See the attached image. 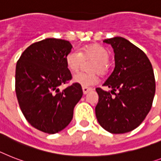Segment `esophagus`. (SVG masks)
I'll return each instance as SVG.
<instances>
[{
  "mask_svg": "<svg viewBox=\"0 0 161 161\" xmlns=\"http://www.w3.org/2000/svg\"><path fill=\"white\" fill-rule=\"evenodd\" d=\"M92 88H90V87H83V94H87V92H90V91H92Z\"/></svg>",
  "mask_w": 161,
  "mask_h": 161,
  "instance_id": "1",
  "label": "esophagus"
}]
</instances>
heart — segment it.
Segmentation results:
<instances>
[{"label": "heart", "mask_w": 161, "mask_h": 161, "mask_svg": "<svg viewBox=\"0 0 161 161\" xmlns=\"http://www.w3.org/2000/svg\"><path fill=\"white\" fill-rule=\"evenodd\" d=\"M109 58L110 54L107 49L98 44H91L82 48L79 52H69L65 56V63L69 71L77 73L82 67L83 62H92L87 67L90 73H79L74 77L75 83L87 87L97 83L98 74L105 76L108 74Z\"/></svg>", "instance_id": "b5f03b06"}]
</instances>
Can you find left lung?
<instances>
[{"instance_id": "8db88e82", "label": "left lung", "mask_w": 161, "mask_h": 161, "mask_svg": "<svg viewBox=\"0 0 161 161\" xmlns=\"http://www.w3.org/2000/svg\"><path fill=\"white\" fill-rule=\"evenodd\" d=\"M115 53V69L103 86L97 87L98 103L95 108L99 124L112 134L134 130L151 110L155 92L152 65L146 53L121 37L104 40Z\"/></svg>"}]
</instances>
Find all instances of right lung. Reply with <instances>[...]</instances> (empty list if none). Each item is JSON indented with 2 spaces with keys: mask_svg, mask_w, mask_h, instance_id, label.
Masks as SVG:
<instances>
[{
  "mask_svg": "<svg viewBox=\"0 0 161 161\" xmlns=\"http://www.w3.org/2000/svg\"><path fill=\"white\" fill-rule=\"evenodd\" d=\"M71 49L67 40L49 38L31 44L17 61L15 92L19 108L29 123L44 133L64 129L83 96L77 83L62 92L58 89L72 79L65 63Z\"/></svg>",
  "mask_w": 161,
  "mask_h": 161,
  "instance_id": "obj_1",
  "label": "right lung"
}]
</instances>
